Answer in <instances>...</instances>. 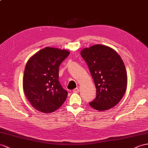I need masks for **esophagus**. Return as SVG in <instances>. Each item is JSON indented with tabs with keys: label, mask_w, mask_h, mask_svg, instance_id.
Masks as SVG:
<instances>
[{
	"label": "esophagus",
	"mask_w": 148,
	"mask_h": 148,
	"mask_svg": "<svg viewBox=\"0 0 148 148\" xmlns=\"http://www.w3.org/2000/svg\"><path fill=\"white\" fill-rule=\"evenodd\" d=\"M79 91V89L78 88H75L74 90H73V92L74 93H78Z\"/></svg>",
	"instance_id": "obj_1"
}]
</instances>
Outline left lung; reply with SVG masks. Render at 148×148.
<instances>
[{
  "mask_svg": "<svg viewBox=\"0 0 148 148\" xmlns=\"http://www.w3.org/2000/svg\"><path fill=\"white\" fill-rule=\"evenodd\" d=\"M88 64L96 88V97L90 107L106 111L114 107L126 92L127 76L124 62L114 49L96 44L81 51Z\"/></svg>",
  "mask_w": 148,
  "mask_h": 148,
  "instance_id": "1",
  "label": "left lung"
}]
</instances>
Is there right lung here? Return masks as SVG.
<instances>
[{"mask_svg":"<svg viewBox=\"0 0 148 148\" xmlns=\"http://www.w3.org/2000/svg\"><path fill=\"white\" fill-rule=\"evenodd\" d=\"M69 54L64 49L47 47L27 60L23 89L27 100L37 111L51 113L65 102L67 92L59 83V67Z\"/></svg>","mask_w":148,"mask_h":148,"instance_id":"add662e5","label":"right lung"}]
</instances>
